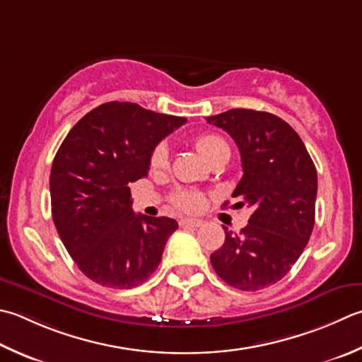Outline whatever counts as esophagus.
I'll return each instance as SVG.
<instances>
[{"label":"esophagus","instance_id":"esophagus-1","mask_svg":"<svg viewBox=\"0 0 362 362\" xmlns=\"http://www.w3.org/2000/svg\"><path fill=\"white\" fill-rule=\"evenodd\" d=\"M179 224L182 226V228H187V226H189V228H199V226H202L204 223L201 221V219H193V218H185V219H180Z\"/></svg>","mask_w":362,"mask_h":362}]
</instances>
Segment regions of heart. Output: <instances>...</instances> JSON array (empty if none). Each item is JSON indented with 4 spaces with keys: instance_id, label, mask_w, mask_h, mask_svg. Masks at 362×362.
<instances>
[{
    "instance_id": "heart-1",
    "label": "heart",
    "mask_w": 362,
    "mask_h": 362,
    "mask_svg": "<svg viewBox=\"0 0 362 362\" xmlns=\"http://www.w3.org/2000/svg\"><path fill=\"white\" fill-rule=\"evenodd\" d=\"M196 147L199 153L205 160H210L214 155L219 151V148L224 147V141L216 136V134L205 133L201 136L196 138ZM148 165L153 171H160V169H165L168 166V147L166 144H158L151 153V160H148ZM174 204L177 207L185 210V211H196L201 209L202 205V196L196 191H180L174 196Z\"/></svg>"
}]
</instances>
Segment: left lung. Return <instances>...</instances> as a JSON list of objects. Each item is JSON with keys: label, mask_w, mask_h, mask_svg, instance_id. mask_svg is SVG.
<instances>
[{"label": "left lung", "mask_w": 362, "mask_h": 362, "mask_svg": "<svg viewBox=\"0 0 362 362\" xmlns=\"http://www.w3.org/2000/svg\"><path fill=\"white\" fill-rule=\"evenodd\" d=\"M228 132L242 155L243 177L232 193L251 209L247 226L224 228L210 256L216 274L233 288L254 292L281 281L306 247L315 223L317 171L306 146L286 120L235 108L207 117Z\"/></svg>", "instance_id": "obj_1"}]
</instances>
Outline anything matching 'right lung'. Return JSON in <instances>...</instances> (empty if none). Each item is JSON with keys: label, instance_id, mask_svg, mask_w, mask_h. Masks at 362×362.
Wrapping results in <instances>:
<instances>
[{"label": "right lung", "instance_id": "right-lung-1", "mask_svg": "<svg viewBox=\"0 0 362 362\" xmlns=\"http://www.w3.org/2000/svg\"><path fill=\"white\" fill-rule=\"evenodd\" d=\"M187 122L130 102H108L81 117L52 165V215L78 268L97 284L132 288L161 260L175 219L136 215L129 183L143 179L163 138Z\"/></svg>", "mask_w": 362, "mask_h": 362}]
</instances>
